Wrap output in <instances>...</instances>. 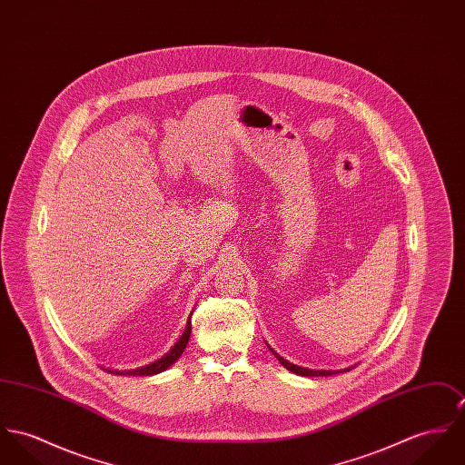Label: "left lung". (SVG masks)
I'll return each instance as SVG.
<instances>
[{
  "instance_id": "8db88e82",
  "label": "left lung",
  "mask_w": 465,
  "mask_h": 465,
  "mask_svg": "<svg viewBox=\"0 0 465 465\" xmlns=\"http://www.w3.org/2000/svg\"><path fill=\"white\" fill-rule=\"evenodd\" d=\"M269 351H272V349L269 347ZM272 354L285 366L286 370H290L292 373L302 375V377H329V375H336V373H340V371H349V370H351V368H345V370H310V368H302V366H297V364L288 362L286 359L278 356L274 351H272Z\"/></svg>"
}]
</instances>
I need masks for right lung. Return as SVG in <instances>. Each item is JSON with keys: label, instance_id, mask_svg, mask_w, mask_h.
<instances>
[{"label": "right lung", "instance_id": "obj_1", "mask_svg": "<svg viewBox=\"0 0 465 465\" xmlns=\"http://www.w3.org/2000/svg\"><path fill=\"white\" fill-rule=\"evenodd\" d=\"M189 336H191V319L187 321V325H185V331H183V334L180 336L179 341L173 345V349L166 354V356H163L161 359H157V361H153V362H150V364H144V366H140V368H134V370H111V368H106V371L109 373H114V375H133V377H136V375H140V377H148V375H157V373H161V371H164V370H168L177 359L182 356V352L185 351V347H187V341H189Z\"/></svg>", "mask_w": 465, "mask_h": 465}]
</instances>
